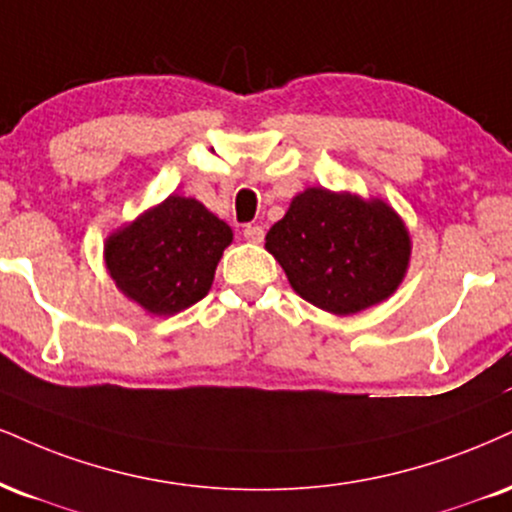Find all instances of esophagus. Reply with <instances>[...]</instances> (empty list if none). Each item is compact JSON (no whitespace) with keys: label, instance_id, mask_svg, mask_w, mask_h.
<instances>
[{"label":"esophagus","instance_id":"esophagus-1","mask_svg":"<svg viewBox=\"0 0 512 512\" xmlns=\"http://www.w3.org/2000/svg\"><path fill=\"white\" fill-rule=\"evenodd\" d=\"M243 236H245V240H250V243H262L264 229H262V226H257V224H248L243 229Z\"/></svg>","mask_w":512,"mask_h":512}]
</instances>
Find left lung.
<instances>
[{"mask_svg": "<svg viewBox=\"0 0 512 512\" xmlns=\"http://www.w3.org/2000/svg\"><path fill=\"white\" fill-rule=\"evenodd\" d=\"M307 303L355 315L386 300L403 281L410 236L381 200L307 188L269 229L264 245Z\"/></svg>", "mask_w": 512, "mask_h": 512, "instance_id": "8db88e82", "label": "left lung"}]
</instances>
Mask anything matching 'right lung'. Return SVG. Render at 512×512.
I'll use <instances>...</instances> for the list:
<instances>
[{"mask_svg": "<svg viewBox=\"0 0 512 512\" xmlns=\"http://www.w3.org/2000/svg\"><path fill=\"white\" fill-rule=\"evenodd\" d=\"M233 240L193 197L169 195L104 245L107 269L128 298L152 315H174L209 293L214 269Z\"/></svg>", "mask_w": 512, "mask_h": 512, "instance_id": "right-lung-1", "label": "right lung"}]
</instances>
